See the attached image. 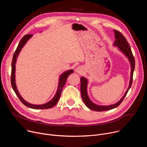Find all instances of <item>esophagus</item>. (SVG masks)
Wrapping results in <instances>:
<instances>
[{
	"label": "esophagus",
	"instance_id": "esophagus-1",
	"mask_svg": "<svg viewBox=\"0 0 147 147\" xmlns=\"http://www.w3.org/2000/svg\"><path fill=\"white\" fill-rule=\"evenodd\" d=\"M82 67H81V66H79V67H78L77 68V69H76V72H77L78 73H80V74H81V73H82Z\"/></svg>",
	"mask_w": 147,
	"mask_h": 147
}]
</instances>
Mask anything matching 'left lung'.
<instances>
[{
    "mask_svg": "<svg viewBox=\"0 0 147 147\" xmlns=\"http://www.w3.org/2000/svg\"><path fill=\"white\" fill-rule=\"evenodd\" d=\"M115 32V36L116 38V40L114 42V45L119 48V49L128 58L129 60L130 61L131 66V78L130 81L129 87L127 89V90L125 92L124 95L123 96V98L116 104L112 105L109 106H99L97 105L94 104L93 102H91V100L89 99L88 96L87 95V80L84 77H81V97L82 99L86 104V105L90 109L97 111V112H102V111H109L112 109H114L116 107H117L120 104L123 102L124 100L125 96H126L129 89L130 88L132 82H133V72L135 68V59L133 55L131 49L130 48V45L129 44L127 39L122 35V34L116 30H114Z\"/></svg>",
    "mask_w": 147,
    "mask_h": 147,
    "instance_id": "obj_1",
    "label": "left lung"
}]
</instances>
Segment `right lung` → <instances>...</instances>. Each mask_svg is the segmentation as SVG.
Segmentation results:
<instances>
[{"mask_svg": "<svg viewBox=\"0 0 147 147\" xmlns=\"http://www.w3.org/2000/svg\"><path fill=\"white\" fill-rule=\"evenodd\" d=\"M32 36L31 34H28V35H25L22 39L20 40V42L16 48V50L15 51L13 56V60L11 62V84L12 86V88L15 92L16 94L20 100V101L22 102L24 105H26L27 107H29L32 109H49L52 107H53L55 105H56V103H57L61 94V91L63 90V88L64 87L65 85L66 84V82L67 80V78L68 76L72 73H73V70H70L69 71H67L65 72L64 73H63L60 78H59V86L56 92V95L53 97V98L48 102L47 103L43 104V105H32L31 103H28L26 100H24L23 98L20 96L19 94L16 86V82H15V64L16 62V59L19 54V52L22 50V48L24 47V45L26 44V43L27 42V40Z\"/></svg>", "mask_w": 147, "mask_h": 147, "instance_id": "add662e5", "label": "right lung"}]
</instances>
